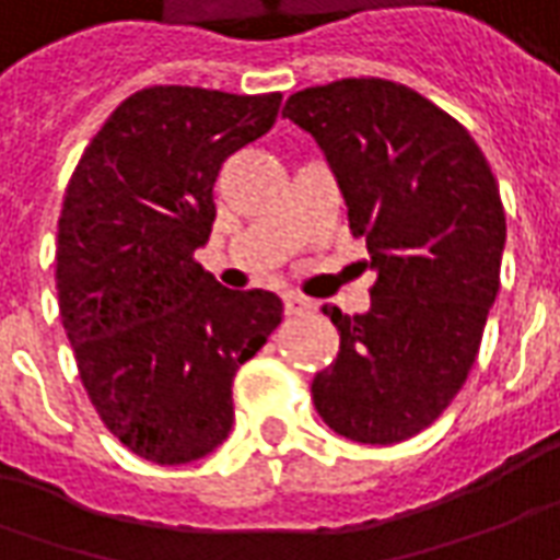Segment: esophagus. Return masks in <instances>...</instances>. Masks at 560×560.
Masks as SVG:
<instances>
[{
	"label": "esophagus",
	"instance_id": "1",
	"mask_svg": "<svg viewBox=\"0 0 560 560\" xmlns=\"http://www.w3.org/2000/svg\"><path fill=\"white\" fill-rule=\"evenodd\" d=\"M315 303L306 300V296H300V293H288L284 296V315H303V312H312Z\"/></svg>",
	"mask_w": 560,
	"mask_h": 560
}]
</instances>
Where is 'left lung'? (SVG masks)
<instances>
[{
  "mask_svg": "<svg viewBox=\"0 0 560 560\" xmlns=\"http://www.w3.org/2000/svg\"><path fill=\"white\" fill-rule=\"evenodd\" d=\"M281 115L327 154L378 272L370 312L324 306L339 354L312 400L339 436L402 443L443 416L479 354L506 242L498 178L464 124L397 81L306 88Z\"/></svg>",
  "mask_w": 560,
  "mask_h": 560,
  "instance_id": "obj_1",
  "label": "left lung"
}]
</instances>
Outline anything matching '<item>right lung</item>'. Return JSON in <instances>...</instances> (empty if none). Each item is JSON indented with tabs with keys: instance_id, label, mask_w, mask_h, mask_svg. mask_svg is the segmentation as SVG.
<instances>
[{
	"instance_id": "1",
	"label": "right lung",
	"mask_w": 560,
	"mask_h": 560,
	"mask_svg": "<svg viewBox=\"0 0 560 560\" xmlns=\"http://www.w3.org/2000/svg\"><path fill=\"white\" fill-rule=\"evenodd\" d=\"M281 93L144 88L78 160L57 224V296L93 409L132 455L190 464L233 428V378L279 327L269 291L199 267L214 182L272 130Z\"/></svg>"
}]
</instances>
